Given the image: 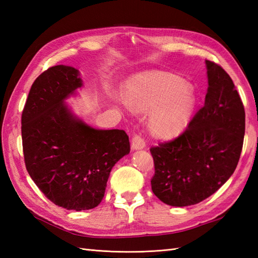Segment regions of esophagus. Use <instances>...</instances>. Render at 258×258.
Here are the masks:
<instances>
[{"mask_svg": "<svg viewBox=\"0 0 258 258\" xmlns=\"http://www.w3.org/2000/svg\"><path fill=\"white\" fill-rule=\"evenodd\" d=\"M145 147V141L139 134H134L132 139V149L133 150H142Z\"/></svg>", "mask_w": 258, "mask_h": 258, "instance_id": "esophagus-1", "label": "esophagus"}]
</instances>
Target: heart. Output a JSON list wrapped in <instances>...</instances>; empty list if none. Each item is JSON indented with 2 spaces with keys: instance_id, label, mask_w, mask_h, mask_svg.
<instances>
[{
  "instance_id": "1",
  "label": "heart",
  "mask_w": 258,
  "mask_h": 258,
  "mask_svg": "<svg viewBox=\"0 0 258 258\" xmlns=\"http://www.w3.org/2000/svg\"><path fill=\"white\" fill-rule=\"evenodd\" d=\"M126 97L136 111H152L150 128L160 139H172L187 127L197 101L193 86L160 71L134 76Z\"/></svg>"
}]
</instances>
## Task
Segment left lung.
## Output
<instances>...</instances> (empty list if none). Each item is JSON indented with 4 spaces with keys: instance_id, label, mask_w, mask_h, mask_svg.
Instances as JSON below:
<instances>
[{
    "instance_id": "8db88e82",
    "label": "left lung",
    "mask_w": 258,
    "mask_h": 258,
    "mask_svg": "<svg viewBox=\"0 0 258 258\" xmlns=\"http://www.w3.org/2000/svg\"><path fill=\"white\" fill-rule=\"evenodd\" d=\"M205 104L173 141L151 147L155 174L152 190L171 206L206 200L232 176L245 134V111L235 85L220 65L205 61Z\"/></svg>"
}]
</instances>
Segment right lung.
I'll return each mask as SVG.
<instances>
[{"instance_id": "right-lung-1", "label": "right lung", "mask_w": 258, "mask_h": 258, "mask_svg": "<svg viewBox=\"0 0 258 258\" xmlns=\"http://www.w3.org/2000/svg\"><path fill=\"white\" fill-rule=\"evenodd\" d=\"M83 85L72 67L47 69L32 84L22 113L24 162L48 200L67 210L96 207L113 166L130 153L123 130H96L64 101Z\"/></svg>"}]
</instances>
